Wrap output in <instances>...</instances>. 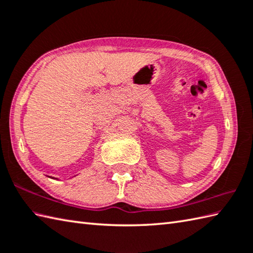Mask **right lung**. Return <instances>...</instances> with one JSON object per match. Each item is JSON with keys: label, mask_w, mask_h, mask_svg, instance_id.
I'll return each mask as SVG.
<instances>
[{"label": "right lung", "mask_w": 253, "mask_h": 253, "mask_svg": "<svg viewBox=\"0 0 253 253\" xmlns=\"http://www.w3.org/2000/svg\"><path fill=\"white\" fill-rule=\"evenodd\" d=\"M51 178H54V177H51ZM55 179H58V178H55Z\"/></svg>", "instance_id": "right-lung-1"}]
</instances>
